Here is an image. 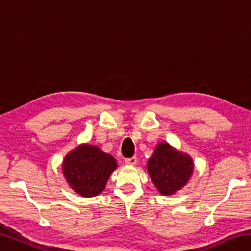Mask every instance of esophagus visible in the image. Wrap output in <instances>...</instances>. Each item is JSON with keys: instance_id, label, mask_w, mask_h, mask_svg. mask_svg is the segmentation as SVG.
I'll use <instances>...</instances> for the list:
<instances>
[{"instance_id": "obj_1", "label": "esophagus", "mask_w": 251, "mask_h": 251, "mask_svg": "<svg viewBox=\"0 0 251 251\" xmlns=\"http://www.w3.org/2000/svg\"><path fill=\"white\" fill-rule=\"evenodd\" d=\"M125 163L127 165H130V166H133V165L137 163V158H136V157H130V158H126Z\"/></svg>"}]
</instances>
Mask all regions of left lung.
<instances>
[{
  "instance_id": "1",
  "label": "left lung",
  "mask_w": 251,
  "mask_h": 251,
  "mask_svg": "<svg viewBox=\"0 0 251 251\" xmlns=\"http://www.w3.org/2000/svg\"><path fill=\"white\" fill-rule=\"evenodd\" d=\"M192 157L159 143L147 161V172L161 195H173L181 189L193 175Z\"/></svg>"
}]
</instances>
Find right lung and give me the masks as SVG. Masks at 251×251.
Listing matches in <instances>:
<instances>
[{
  "instance_id": "right-lung-1",
  "label": "right lung",
  "mask_w": 251,
  "mask_h": 251,
  "mask_svg": "<svg viewBox=\"0 0 251 251\" xmlns=\"http://www.w3.org/2000/svg\"><path fill=\"white\" fill-rule=\"evenodd\" d=\"M115 158L100 147L82 144L65 156L62 169L66 181L83 197H94L103 192L115 169Z\"/></svg>"
}]
</instances>
